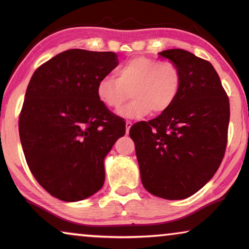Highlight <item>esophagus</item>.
Instances as JSON below:
<instances>
[{"instance_id":"obj_1","label":"esophagus","mask_w":249,"mask_h":249,"mask_svg":"<svg viewBox=\"0 0 249 249\" xmlns=\"http://www.w3.org/2000/svg\"><path fill=\"white\" fill-rule=\"evenodd\" d=\"M131 125H132L131 121H125V131H127V134L129 132V129L131 128Z\"/></svg>"}]
</instances>
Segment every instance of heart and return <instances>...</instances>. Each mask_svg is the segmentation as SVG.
Returning a JSON list of instances; mask_svg holds the SVG:
<instances>
[{"label":"heart","mask_w":249,"mask_h":249,"mask_svg":"<svg viewBox=\"0 0 249 249\" xmlns=\"http://www.w3.org/2000/svg\"><path fill=\"white\" fill-rule=\"evenodd\" d=\"M182 76L172 61H159L146 56L129 60L114 76H104L97 81L96 94L107 107L118 110L129 98L132 101L121 108V117L138 119L148 114H162L175 103L181 88Z\"/></svg>","instance_id":"1"}]
</instances>
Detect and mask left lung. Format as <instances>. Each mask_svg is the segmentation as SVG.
Segmentation results:
<instances>
[{
  "instance_id": "1",
  "label": "left lung",
  "mask_w": 249,
  "mask_h": 249,
  "mask_svg": "<svg viewBox=\"0 0 249 249\" xmlns=\"http://www.w3.org/2000/svg\"><path fill=\"white\" fill-rule=\"evenodd\" d=\"M160 55L181 71L171 107L130 128L144 188L164 199H185L212 179L226 153L229 98L209 61L173 49Z\"/></svg>"
}]
</instances>
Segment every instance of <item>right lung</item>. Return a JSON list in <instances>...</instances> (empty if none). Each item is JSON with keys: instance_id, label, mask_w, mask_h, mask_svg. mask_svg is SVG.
<instances>
[{"instance_id": "add662e5", "label": "right lung", "mask_w": 249, "mask_h": 249, "mask_svg": "<svg viewBox=\"0 0 249 249\" xmlns=\"http://www.w3.org/2000/svg\"><path fill=\"white\" fill-rule=\"evenodd\" d=\"M113 52L72 49L34 72L19 117L20 142L37 182L64 202L94 195L104 159L125 124L98 100L97 81L118 66Z\"/></svg>"}]
</instances>
